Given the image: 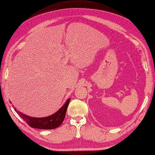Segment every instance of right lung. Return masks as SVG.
<instances>
[{"label": "right lung", "instance_id": "add662e5", "mask_svg": "<svg viewBox=\"0 0 155 155\" xmlns=\"http://www.w3.org/2000/svg\"><path fill=\"white\" fill-rule=\"evenodd\" d=\"M70 99H68L63 106L53 115L46 117H32L20 111H17L16 109H14L17 114L21 117L23 120L27 123L30 127L37 129L42 130H52L57 128L61 125L65 119V113L68 109Z\"/></svg>", "mask_w": 155, "mask_h": 155}]
</instances>
